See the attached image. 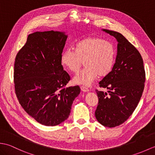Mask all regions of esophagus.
Listing matches in <instances>:
<instances>
[{
    "instance_id": "esophagus-1",
    "label": "esophagus",
    "mask_w": 155,
    "mask_h": 155,
    "mask_svg": "<svg viewBox=\"0 0 155 155\" xmlns=\"http://www.w3.org/2000/svg\"><path fill=\"white\" fill-rule=\"evenodd\" d=\"M81 91H83V92H84V93H87V92L89 91V90H88V88L85 87H83V86H82L81 87Z\"/></svg>"
}]
</instances>
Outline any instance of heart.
<instances>
[{
	"instance_id": "heart-1",
	"label": "heart",
	"mask_w": 155,
	"mask_h": 155,
	"mask_svg": "<svg viewBox=\"0 0 155 155\" xmlns=\"http://www.w3.org/2000/svg\"><path fill=\"white\" fill-rule=\"evenodd\" d=\"M117 52L114 45L104 38L88 37L78 41L74 51L62 52L61 64L72 72H76L84 63L85 68L76 74L74 84L89 86L97 78L106 77L113 70Z\"/></svg>"
}]
</instances>
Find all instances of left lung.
Listing matches in <instances>:
<instances>
[{
    "label": "left lung",
    "mask_w": 155,
    "mask_h": 155,
    "mask_svg": "<svg viewBox=\"0 0 155 155\" xmlns=\"http://www.w3.org/2000/svg\"><path fill=\"white\" fill-rule=\"evenodd\" d=\"M102 31L117 39V54L113 70L99 82L108 93L96 91L98 103L94 114L98 123L111 128L123 124L135 110L144 90L145 71L139 52L123 35Z\"/></svg>",
    "instance_id": "left-lung-1"
}]
</instances>
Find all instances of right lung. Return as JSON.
<instances>
[{
  "label": "right lung",
  "instance_id": "right-lung-1",
  "mask_svg": "<svg viewBox=\"0 0 155 155\" xmlns=\"http://www.w3.org/2000/svg\"><path fill=\"white\" fill-rule=\"evenodd\" d=\"M67 37L64 32H33L15 58L14 82L19 103L45 126H56L67 120L81 93L78 86L65 88L71 78L61 57Z\"/></svg>",
  "mask_w": 155,
  "mask_h": 155
}]
</instances>
